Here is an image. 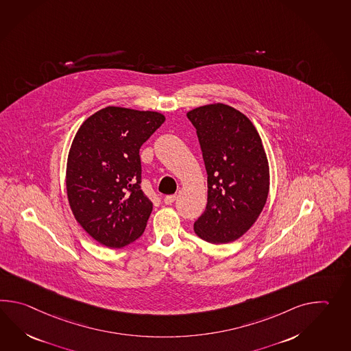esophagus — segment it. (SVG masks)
Instances as JSON below:
<instances>
[{
  "label": "esophagus",
  "mask_w": 351,
  "mask_h": 351,
  "mask_svg": "<svg viewBox=\"0 0 351 351\" xmlns=\"http://www.w3.org/2000/svg\"><path fill=\"white\" fill-rule=\"evenodd\" d=\"M175 200H176V195H167V196H165L164 203L166 205H171Z\"/></svg>",
  "instance_id": "1"
}]
</instances>
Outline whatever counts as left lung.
I'll use <instances>...</instances> for the list:
<instances>
[{"label": "left lung", "mask_w": 351, "mask_h": 351, "mask_svg": "<svg viewBox=\"0 0 351 351\" xmlns=\"http://www.w3.org/2000/svg\"><path fill=\"white\" fill-rule=\"evenodd\" d=\"M196 128L208 173V204L195 233L214 244L233 242L250 230L265 208L269 166L256 127L223 103L187 112Z\"/></svg>", "instance_id": "left-lung-1"}]
</instances>
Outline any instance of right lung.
Instances as JSON below:
<instances>
[{"label":"right lung","mask_w":351,"mask_h":351,"mask_svg":"<svg viewBox=\"0 0 351 351\" xmlns=\"http://www.w3.org/2000/svg\"><path fill=\"white\" fill-rule=\"evenodd\" d=\"M164 122L157 112L107 107L73 140L69 205L86 233L108 248H123L145 232L152 203L141 189L140 148Z\"/></svg>","instance_id":"obj_1"}]
</instances>
